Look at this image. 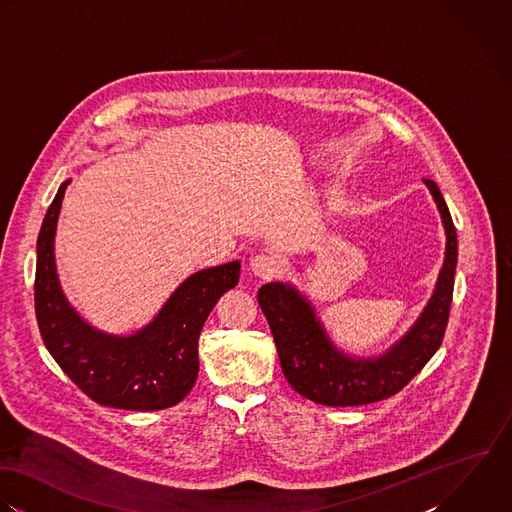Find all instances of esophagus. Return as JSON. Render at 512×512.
Listing matches in <instances>:
<instances>
[{
	"label": "esophagus",
	"instance_id": "1",
	"mask_svg": "<svg viewBox=\"0 0 512 512\" xmlns=\"http://www.w3.org/2000/svg\"><path fill=\"white\" fill-rule=\"evenodd\" d=\"M249 269L253 271V275L257 277H273L279 273V261L277 257L273 255H267V253H259V255H253L249 259Z\"/></svg>",
	"mask_w": 512,
	"mask_h": 512
}]
</instances>
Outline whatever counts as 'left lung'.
Listing matches in <instances>:
<instances>
[{"label": "left lung", "instance_id": "8db88e82", "mask_svg": "<svg viewBox=\"0 0 512 512\" xmlns=\"http://www.w3.org/2000/svg\"><path fill=\"white\" fill-rule=\"evenodd\" d=\"M439 209L445 229V257L431 299L380 356H350L328 336L307 297L289 283H267L257 301L279 352L287 382L310 402L346 408L364 406L398 394L441 346L453 297L457 267V233L447 204L433 180H423Z\"/></svg>", "mask_w": 512, "mask_h": 512}]
</instances>
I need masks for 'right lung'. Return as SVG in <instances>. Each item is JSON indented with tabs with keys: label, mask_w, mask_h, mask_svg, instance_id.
<instances>
[{
	"label": "right lung",
	"mask_w": 512,
	"mask_h": 512,
	"mask_svg": "<svg viewBox=\"0 0 512 512\" xmlns=\"http://www.w3.org/2000/svg\"><path fill=\"white\" fill-rule=\"evenodd\" d=\"M69 184L59 186L37 237L35 314L41 338L61 370L97 404L130 411L172 408L196 384L202 326L219 297L237 285L241 263L190 275L132 334L99 330L69 303L57 275L55 233Z\"/></svg>",
	"instance_id": "add662e5"
}]
</instances>
